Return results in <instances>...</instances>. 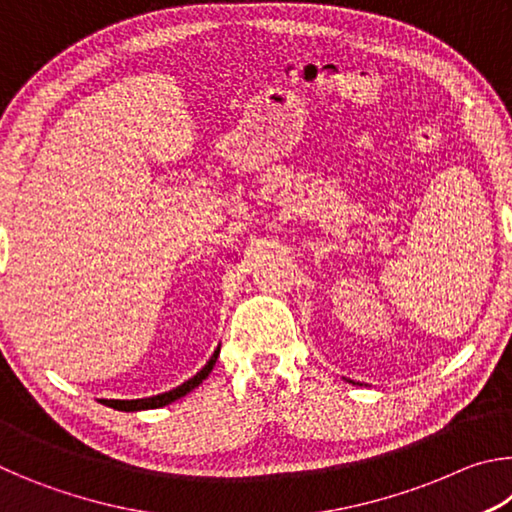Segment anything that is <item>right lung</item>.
<instances>
[{"label": "right lung", "instance_id": "right-lung-1", "mask_svg": "<svg viewBox=\"0 0 512 512\" xmlns=\"http://www.w3.org/2000/svg\"><path fill=\"white\" fill-rule=\"evenodd\" d=\"M219 350H214V354L210 357V361L205 363L201 372H196L192 379H187L185 384H180L178 388H173L169 393H162V395H153V397H144V400H101L110 409H117V411H144V409H160V406H167L171 402L180 400V397H185L187 393H192L198 384H203V379L210 375L216 359H219Z\"/></svg>", "mask_w": 512, "mask_h": 512}]
</instances>
